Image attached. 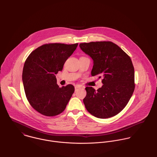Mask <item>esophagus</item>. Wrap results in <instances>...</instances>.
<instances>
[{
	"label": "esophagus",
	"mask_w": 157,
	"mask_h": 157,
	"mask_svg": "<svg viewBox=\"0 0 157 157\" xmlns=\"http://www.w3.org/2000/svg\"><path fill=\"white\" fill-rule=\"evenodd\" d=\"M81 88V86H80V85H75V91L77 90L78 89V88Z\"/></svg>",
	"instance_id": "34e87169"
}]
</instances>
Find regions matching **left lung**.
<instances>
[{"instance_id": "left-lung-1", "label": "left lung", "mask_w": 157, "mask_h": 157, "mask_svg": "<svg viewBox=\"0 0 157 157\" xmlns=\"http://www.w3.org/2000/svg\"><path fill=\"white\" fill-rule=\"evenodd\" d=\"M94 60L92 76L103 77L101 88L86 87L83 103L90 114L99 118L117 115L127 105L135 90L134 67L131 57L112 42L80 44Z\"/></svg>"}]
</instances>
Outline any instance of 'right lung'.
<instances>
[{"mask_svg":"<svg viewBox=\"0 0 157 157\" xmlns=\"http://www.w3.org/2000/svg\"><path fill=\"white\" fill-rule=\"evenodd\" d=\"M78 44H47L32 51L25 60L22 80L26 98L40 113L52 117L63 112L74 87L69 84L60 88L55 74L63 69Z\"/></svg>","mask_w":157,"mask_h":157,"instance_id":"right-lung-1","label":"right lung"}]
</instances>
